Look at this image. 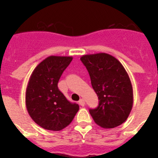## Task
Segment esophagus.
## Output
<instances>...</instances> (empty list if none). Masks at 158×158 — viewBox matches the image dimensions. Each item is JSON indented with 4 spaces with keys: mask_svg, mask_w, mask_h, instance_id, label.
Instances as JSON below:
<instances>
[{
    "mask_svg": "<svg viewBox=\"0 0 158 158\" xmlns=\"http://www.w3.org/2000/svg\"><path fill=\"white\" fill-rule=\"evenodd\" d=\"M79 104L80 106H84L85 105V100H84V99H83V98H81L79 101Z\"/></svg>",
    "mask_w": 158,
    "mask_h": 158,
    "instance_id": "esophagus-1",
    "label": "esophagus"
}]
</instances>
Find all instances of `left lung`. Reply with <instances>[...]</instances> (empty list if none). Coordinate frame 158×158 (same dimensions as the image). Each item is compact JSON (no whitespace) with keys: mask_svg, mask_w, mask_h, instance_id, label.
<instances>
[{"mask_svg":"<svg viewBox=\"0 0 158 158\" xmlns=\"http://www.w3.org/2000/svg\"><path fill=\"white\" fill-rule=\"evenodd\" d=\"M93 89L98 97V106L89 112L97 125L105 129L117 127L127 120L134 96L131 81L122 64L106 53L84 55Z\"/></svg>","mask_w":158,"mask_h":158,"instance_id":"left-lung-1","label":"left lung"}]
</instances>
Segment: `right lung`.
I'll list each match as a JSON object with an SVG mask.
<instances>
[{"label":"right lung","instance_id":"right-lung-1","mask_svg":"<svg viewBox=\"0 0 158 158\" xmlns=\"http://www.w3.org/2000/svg\"><path fill=\"white\" fill-rule=\"evenodd\" d=\"M72 56H50L33 69L28 80L25 103L30 117L43 129L59 131L69 125L79 106L71 103L57 86Z\"/></svg>","mask_w":158,"mask_h":158}]
</instances>
